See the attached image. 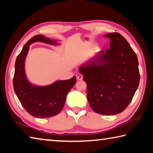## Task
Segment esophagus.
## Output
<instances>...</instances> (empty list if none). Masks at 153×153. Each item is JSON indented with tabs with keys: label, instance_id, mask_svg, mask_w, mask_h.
Here are the masks:
<instances>
[{
	"label": "esophagus",
	"instance_id": "obj_1",
	"mask_svg": "<svg viewBox=\"0 0 153 153\" xmlns=\"http://www.w3.org/2000/svg\"><path fill=\"white\" fill-rule=\"evenodd\" d=\"M76 77L77 80H82L83 79V76L80 74H76Z\"/></svg>",
	"mask_w": 153,
	"mask_h": 153
}]
</instances>
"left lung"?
<instances>
[{
  "label": "left lung",
  "instance_id": "obj_1",
  "mask_svg": "<svg viewBox=\"0 0 153 153\" xmlns=\"http://www.w3.org/2000/svg\"><path fill=\"white\" fill-rule=\"evenodd\" d=\"M108 38L110 48L100 51L79 67L87 85V98L93 111L113 115L126 109L140 82L138 61L125 38L117 32Z\"/></svg>",
  "mask_w": 153,
  "mask_h": 153
}]
</instances>
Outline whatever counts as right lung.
Returning <instances> with one entry per match:
<instances>
[{
  "label": "right lung",
  "instance_id": "right-lung-1",
  "mask_svg": "<svg viewBox=\"0 0 153 153\" xmlns=\"http://www.w3.org/2000/svg\"><path fill=\"white\" fill-rule=\"evenodd\" d=\"M36 42L59 45L56 40L43 35L35 36L28 40L15 61L13 88L21 104L28 113L37 118H47L57 115L63 109L67 94L76 83V77L57 80L45 86L31 84L25 75V61L30 45Z\"/></svg>",
  "mask_w": 153,
  "mask_h": 153
}]
</instances>
